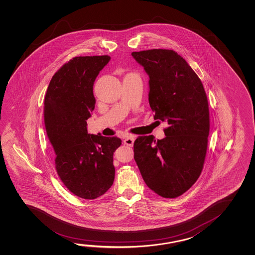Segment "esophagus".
Returning a JSON list of instances; mask_svg holds the SVG:
<instances>
[{
  "label": "esophagus",
  "instance_id": "obj_1",
  "mask_svg": "<svg viewBox=\"0 0 255 255\" xmlns=\"http://www.w3.org/2000/svg\"><path fill=\"white\" fill-rule=\"evenodd\" d=\"M134 140H135V137L132 135H127L126 138L124 139V143L127 145V146H133Z\"/></svg>",
  "mask_w": 255,
  "mask_h": 255
}]
</instances>
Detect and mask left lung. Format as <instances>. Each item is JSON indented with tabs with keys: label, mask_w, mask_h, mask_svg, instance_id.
I'll use <instances>...</instances> for the list:
<instances>
[{
	"label": "left lung",
	"mask_w": 255,
	"mask_h": 255,
	"mask_svg": "<svg viewBox=\"0 0 255 255\" xmlns=\"http://www.w3.org/2000/svg\"><path fill=\"white\" fill-rule=\"evenodd\" d=\"M131 56L148 75V101L154 120L166 122L165 138L153 135L134 142V159L148 188L174 198L200 176L207 149L209 109L201 80L171 50L134 51Z\"/></svg>",
	"instance_id": "8db88e82"
}]
</instances>
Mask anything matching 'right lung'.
Masks as SVG:
<instances>
[{
  "instance_id": "1",
  "label": "right lung",
  "mask_w": 255,
  "mask_h": 255,
  "mask_svg": "<svg viewBox=\"0 0 255 255\" xmlns=\"http://www.w3.org/2000/svg\"><path fill=\"white\" fill-rule=\"evenodd\" d=\"M111 58L75 57L50 80L44 99V125L53 146L56 170L75 196L95 199L115 180L113 155L121 138L88 133L96 100L93 84Z\"/></svg>"
}]
</instances>
